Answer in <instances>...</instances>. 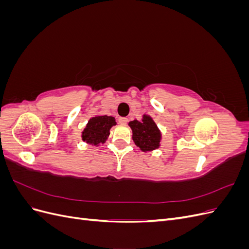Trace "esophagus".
Masks as SVG:
<instances>
[{"mask_svg":"<svg viewBox=\"0 0 249 249\" xmlns=\"http://www.w3.org/2000/svg\"><path fill=\"white\" fill-rule=\"evenodd\" d=\"M118 122H119V124H127V122H129V119H127L126 117H119L118 118Z\"/></svg>","mask_w":249,"mask_h":249,"instance_id":"1","label":"esophagus"}]
</instances>
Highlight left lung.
<instances>
[{"mask_svg":"<svg viewBox=\"0 0 249 249\" xmlns=\"http://www.w3.org/2000/svg\"><path fill=\"white\" fill-rule=\"evenodd\" d=\"M129 125L133 133V141L142 152H152L160 147L162 134L152 116L144 114L141 120H132Z\"/></svg>","mask_w":249,"mask_h":249,"instance_id":"left-lung-1","label":"left lung"}]
</instances>
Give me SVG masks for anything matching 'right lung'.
Masks as SVG:
<instances>
[{"instance_id":"1","label":"right lung","mask_w":249,"mask_h":249,"mask_svg":"<svg viewBox=\"0 0 249 249\" xmlns=\"http://www.w3.org/2000/svg\"><path fill=\"white\" fill-rule=\"evenodd\" d=\"M115 124V118L112 116L96 115L91 117L82 132V140L94 146L104 144L109 137L110 129Z\"/></svg>"}]
</instances>
